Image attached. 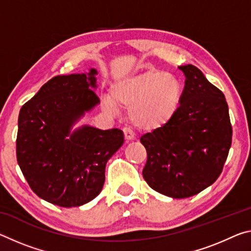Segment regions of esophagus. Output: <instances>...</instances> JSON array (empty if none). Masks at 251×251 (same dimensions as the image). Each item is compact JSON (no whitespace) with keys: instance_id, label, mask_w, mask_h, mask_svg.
I'll list each match as a JSON object with an SVG mask.
<instances>
[{"instance_id":"esophagus-1","label":"esophagus","mask_w":251,"mask_h":251,"mask_svg":"<svg viewBox=\"0 0 251 251\" xmlns=\"http://www.w3.org/2000/svg\"><path fill=\"white\" fill-rule=\"evenodd\" d=\"M123 133H124V137H125V141L126 142H130V141H133V139H134L133 131L129 130L128 128L123 129Z\"/></svg>"}]
</instances>
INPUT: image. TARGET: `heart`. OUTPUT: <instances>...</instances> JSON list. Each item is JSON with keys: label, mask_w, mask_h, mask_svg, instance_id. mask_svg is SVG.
Wrapping results in <instances>:
<instances>
[{"label": "heart", "mask_w": 251, "mask_h": 251, "mask_svg": "<svg viewBox=\"0 0 251 251\" xmlns=\"http://www.w3.org/2000/svg\"><path fill=\"white\" fill-rule=\"evenodd\" d=\"M181 96V84L175 76L146 70L116 80L110 95L101 99V107L113 115L120 112V105L128 107L131 125L142 131H155L176 116Z\"/></svg>", "instance_id": "obj_1"}]
</instances>
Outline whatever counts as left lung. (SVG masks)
Masks as SVG:
<instances>
[{
  "instance_id": "1",
  "label": "left lung",
  "mask_w": 251,
  "mask_h": 251,
  "mask_svg": "<svg viewBox=\"0 0 251 251\" xmlns=\"http://www.w3.org/2000/svg\"><path fill=\"white\" fill-rule=\"evenodd\" d=\"M185 75L179 109L167 126L142 136L147 151L143 177L152 189L180 199L202 192L223 171L232 128L226 99L194 65Z\"/></svg>"
}]
</instances>
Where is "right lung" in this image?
Here are the masks:
<instances>
[{"label":"right lung","mask_w":251,"mask_h":251,"mask_svg":"<svg viewBox=\"0 0 251 251\" xmlns=\"http://www.w3.org/2000/svg\"><path fill=\"white\" fill-rule=\"evenodd\" d=\"M96 69L55 76L20 110L19 166L40 198L61 207L94 199L108 159L124 144L121 129L74 126L100 104Z\"/></svg>","instance_id":"right-lung-1"}]
</instances>
